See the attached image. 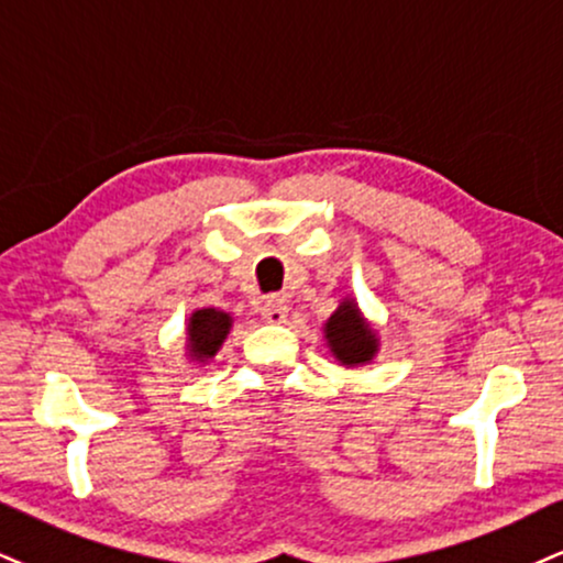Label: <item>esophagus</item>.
<instances>
[{"label":"esophagus","instance_id":"34e87169","mask_svg":"<svg viewBox=\"0 0 563 563\" xmlns=\"http://www.w3.org/2000/svg\"><path fill=\"white\" fill-rule=\"evenodd\" d=\"M261 316L266 323H284L289 316V305L284 297H266V302L261 305Z\"/></svg>","mask_w":563,"mask_h":563}]
</instances>
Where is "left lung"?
Listing matches in <instances>:
<instances>
[{"label":"left lung","instance_id":"8db88e82","mask_svg":"<svg viewBox=\"0 0 563 563\" xmlns=\"http://www.w3.org/2000/svg\"><path fill=\"white\" fill-rule=\"evenodd\" d=\"M325 342L334 357L346 367L365 365L376 357L378 336L352 300H344L323 325Z\"/></svg>","mask_w":563,"mask_h":563}]
</instances>
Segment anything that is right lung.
I'll return each mask as SVG.
<instances>
[{"label":"right lung","mask_w":563,"mask_h":563,"mask_svg":"<svg viewBox=\"0 0 563 563\" xmlns=\"http://www.w3.org/2000/svg\"><path fill=\"white\" fill-rule=\"evenodd\" d=\"M232 329V316L217 308H200L190 316L187 323V355L196 363L206 365L224 344V339Z\"/></svg>","instance_id":"right-lung-1"}]
</instances>
